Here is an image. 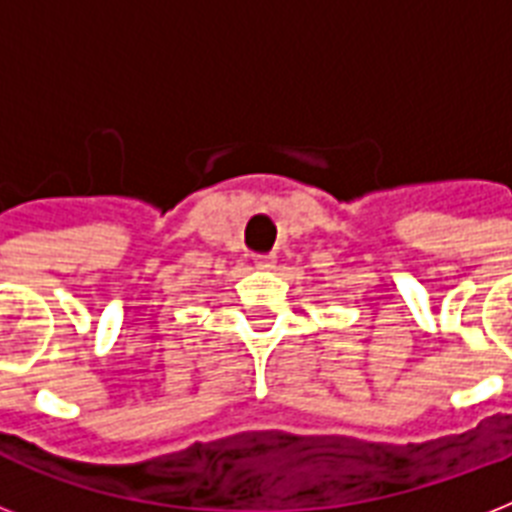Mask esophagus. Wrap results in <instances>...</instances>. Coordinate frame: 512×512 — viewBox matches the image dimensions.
<instances>
[{
    "mask_svg": "<svg viewBox=\"0 0 512 512\" xmlns=\"http://www.w3.org/2000/svg\"><path fill=\"white\" fill-rule=\"evenodd\" d=\"M255 265L260 271H273L276 268V255H255Z\"/></svg>",
    "mask_w": 512,
    "mask_h": 512,
    "instance_id": "obj_1",
    "label": "esophagus"
}]
</instances>
